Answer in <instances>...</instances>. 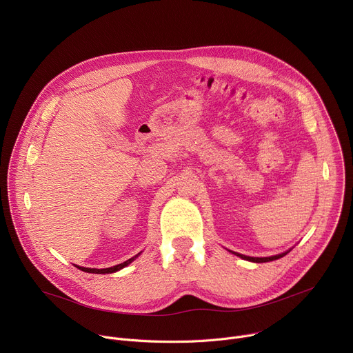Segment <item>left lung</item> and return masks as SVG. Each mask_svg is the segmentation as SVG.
I'll return each mask as SVG.
<instances>
[{
  "label": "left lung",
  "instance_id": "obj_1",
  "mask_svg": "<svg viewBox=\"0 0 353 353\" xmlns=\"http://www.w3.org/2000/svg\"><path fill=\"white\" fill-rule=\"evenodd\" d=\"M233 254H236V256H239V257H241V259H244V260H248V261H253V263H268V261H274V260H278V259H281V257H283V256H286L288 254V251L286 253H282V254H278V256H272V257H263V259H256V257H247V256H241V254H237V253H234L233 251Z\"/></svg>",
  "mask_w": 353,
  "mask_h": 353
}]
</instances>
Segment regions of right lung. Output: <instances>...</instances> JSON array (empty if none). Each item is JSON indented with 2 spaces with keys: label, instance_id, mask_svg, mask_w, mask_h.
Listing matches in <instances>:
<instances>
[{
  "label": "right lung",
  "instance_id": "right-lung-1",
  "mask_svg": "<svg viewBox=\"0 0 353 353\" xmlns=\"http://www.w3.org/2000/svg\"><path fill=\"white\" fill-rule=\"evenodd\" d=\"M137 257H138V254H137V256H134L132 259H130V260H127V261H124V263L119 264V265H114V267H110V268H103V270L85 268V267H78V268H79L81 271H83V272H89V274H112V272H116V271H119V270H121V268L127 267V265H128V264H131Z\"/></svg>",
  "mask_w": 353,
  "mask_h": 353
}]
</instances>
